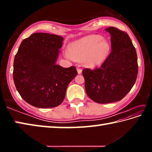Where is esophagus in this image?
<instances>
[{"label":"esophagus","instance_id":"34e87169","mask_svg":"<svg viewBox=\"0 0 152 152\" xmlns=\"http://www.w3.org/2000/svg\"><path fill=\"white\" fill-rule=\"evenodd\" d=\"M77 71H78V74H82V70L80 68H77Z\"/></svg>","mask_w":152,"mask_h":152}]
</instances>
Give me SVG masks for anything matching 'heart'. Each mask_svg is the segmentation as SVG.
I'll list each match as a JSON object with an SVG mask.
<instances>
[{"mask_svg": "<svg viewBox=\"0 0 152 152\" xmlns=\"http://www.w3.org/2000/svg\"><path fill=\"white\" fill-rule=\"evenodd\" d=\"M110 51L109 43L100 35H89L73 43L68 53L72 58L85 61L86 66L93 67L106 60Z\"/></svg>", "mask_w": 152, "mask_h": 152, "instance_id": "b5f03b06", "label": "heart"}]
</instances>
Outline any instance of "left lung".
Returning <instances> with one entry per match:
<instances>
[{
	"instance_id": "left-lung-1",
	"label": "left lung",
	"mask_w": 152,
	"mask_h": 152,
	"mask_svg": "<svg viewBox=\"0 0 152 152\" xmlns=\"http://www.w3.org/2000/svg\"><path fill=\"white\" fill-rule=\"evenodd\" d=\"M105 30L110 35L111 52L101 67L82 70L87 95L100 104L121 101L134 85L138 73L137 53L127 33L113 27Z\"/></svg>"
}]
</instances>
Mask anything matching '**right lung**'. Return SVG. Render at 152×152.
<instances>
[{
  "label": "right lung",
  "mask_w": 152,
  "mask_h": 152,
  "mask_svg": "<svg viewBox=\"0 0 152 152\" xmlns=\"http://www.w3.org/2000/svg\"><path fill=\"white\" fill-rule=\"evenodd\" d=\"M63 37L35 33L20 43L13 64L17 91L27 103L37 108L58 107L65 98L67 87L76 76L74 66L56 64Z\"/></svg>",
  "instance_id": "obj_1"
}]
</instances>
